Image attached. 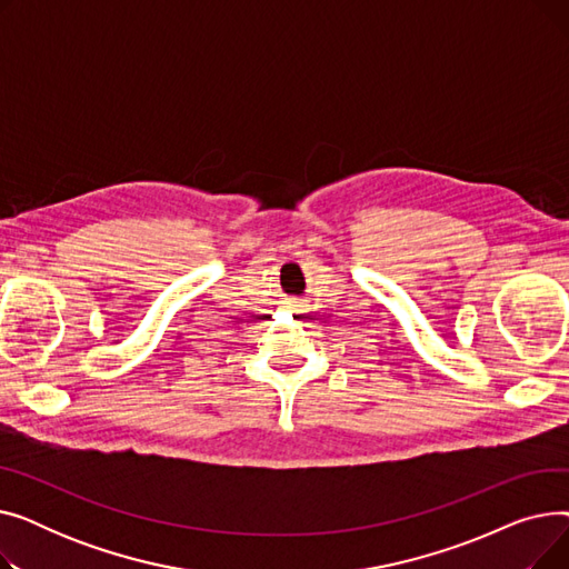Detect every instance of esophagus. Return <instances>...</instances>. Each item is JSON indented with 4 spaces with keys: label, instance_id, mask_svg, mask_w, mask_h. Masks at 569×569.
I'll return each instance as SVG.
<instances>
[{
    "label": "esophagus",
    "instance_id": "34e87169",
    "mask_svg": "<svg viewBox=\"0 0 569 569\" xmlns=\"http://www.w3.org/2000/svg\"><path fill=\"white\" fill-rule=\"evenodd\" d=\"M288 307H290L292 311H305L307 300H290V302H288Z\"/></svg>",
    "mask_w": 569,
    "mask_h": 569
}]
</instances>
